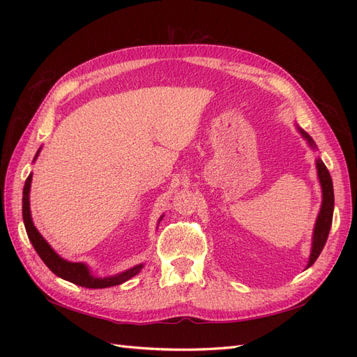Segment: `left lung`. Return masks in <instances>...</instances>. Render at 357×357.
<instances>
[{
  "label": "left lung",
  "instance_id": "left-lung-1",
  "mask_svg": "<svg viewBox=\"0 0 357 357\" xmlns=\"http://www.w3.org/2000/svg\"><path fill=\"white\" fill-rule=\"evenodd\" d=\"M299 134L307 139V143L310 144L311 149H317L316 143L312 142V138L298 126ZM316 168H317V177L321 186V205H320V211L316 219L314 225V231H312V241H311V252H310V259L307 268H310L312 264L316 262V259L321 253L323 247L326 244L328 235L331 231V225H332V215H333V185H332V178L326 165L323 164V160L320 158L316 159Z\"/></svg>",
  "mask_w": 357,
  "mask_h": 357
}]
</instances>
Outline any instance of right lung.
Returning <instances> with one entry per match:
<instances>
[{"label": "right lung", "mask_w": 357, "mask_h": 357, "mask_svg": "<svg viewBox=\"0 0 357 357\" xmlns=\"http://www.w3.org/2000/svg\"><path fill=\"white\" fill-rule=\"evenodd\" d=\"M38 152L34 158V160L37 159ZM31 181H32V174L28 176L25 186H24V198H22V215H24V223H25V229L28 234V238L31 241V244L34 245L36 252L38 253V256L41 257V261L46 264V266L50 269L53 274H56L58 277L67 280L70 283H74L82 287H88V289H105V287H112V286H117L122 284L125 282H128L129 278H132L134 275H137L139 271L143 269V264L135 265L132 268L126 269L123 273H119L110 277H96L91 273L89 266L83 264V262H70L66 261V259L61 257L53 248L50 247V244L43 238V235L37 231V228L34 226V222H32L31 218V208H29V190H31ZM164 215H160L159 222L162 220ZM158 222V223H159Z\"/></svg>", "instance_id": "1"}]
</instances>
